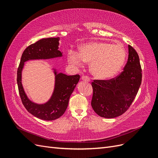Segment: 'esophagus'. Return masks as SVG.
<instances>
[{
	"mask_svg": "<svg viewBox=\"0 0 158 158\" xmlns=\"http://www.w3.org/2000/svg\"><path fill=\"white\" fill-rule=\"evenodd\" d=\"M81 79H82V80H84V81H86V82H89V81H90L89 78L88 77V76H82V78H81Z\"/></svg>",
	"mask_w": 158,
	"mask_h": 158,
	"instance_id": "esophagus-1",
	"label": "esophagus"
}]
</instances>
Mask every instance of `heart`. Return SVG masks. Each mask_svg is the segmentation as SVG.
Instances as JSON below:
<instances>
[{
    "mask_svg": "<svg viewBox=\"0 0 158 158\" xmlns=\"http://www.w3.org/2000/svg\"><path fill=\"white\" fill-rule=\"evenodd\" d=\"M127 56V51L120 44H111L107 42H92L79 48V53L71 50L68 53L69 63L80 66L90 63L91 73L98 79L113 78L122 68Z\"/></svg>",
    "mask_w": 158,
    "mask_h": 158,
    "instance_id": "b5f03b06",
    "label": "heart"
}]
</instances>
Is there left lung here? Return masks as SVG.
Here are the masks:
<instances>
[{
    "mask_svg": "<svg viewBox=\"0 0 158 158\" xmlns=\"http://www.w3.org/2000/svg\"><path fill=\"white\" fill-rule=\"evenodd\" d=\"M128 58L123 71L115 78L95 80L92 83V107L99 116L112 118L131 106L142 82V69L136 51L128 45Z\"/></svg>",
    "mask_w": 158,
    "mask_h": 158,
    "instance_id": "1",
    "label": "left lung"
}]
</instances>
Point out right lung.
I'll return each mask as SVG.
<instances>
[{"label":"right lung","instance_id":"right-lung-1","mask_svg":"<svg viewBox=\"0 0 158 158\" xmlns=\"http://www.w3.org/2000/svg\"><path fill=\"white\" fill-rule=\"evenodd\" d=\"M59 37L40 40L28 46L23 52L17 71V84L22 102L27 111L35 117L45 121H53L60 117L68 107L69 99L80 80V75L68 76L52 68L55 74L53 92L44 103H37L27 97L22 83L24 63L30 60H47L63 56L59 50Z\"/></svg>","mask_w":158,"mask_h":158}]
</instances>
